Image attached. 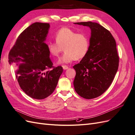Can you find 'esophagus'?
<instances>
[{
  "label": "esophagus",
  "mask_w": 135,
  "mask_h": 135,
  "mask_svg": "<svg viewBox=\"0 0 135 135\" xmlns=\"http://www.w3.org/2000/svg\"><path fill=\"white\" fill-rule=\"evenodd\" d=\"M63 69L64 70H67L68 69H69V67L68 66H66V65H64V66H62Z\"/></svg>",
  "instance_id": "obj_1"
}]
</instances>
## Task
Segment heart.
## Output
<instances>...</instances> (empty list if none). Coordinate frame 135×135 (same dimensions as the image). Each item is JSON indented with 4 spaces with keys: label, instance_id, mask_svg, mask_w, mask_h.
<instances>
[{
    "label": "heart",
    "instance_id": "heart-1",
    "mask_svg": "<svg viewBox=\"0 0 135 135\" xmlns=\"http://www.w3.org/2000/svg\"><path fill=\"white\" fill-rule=\"evenodd\" d=\"M56 42H49L47 44L48 52L57 57L63 51L64 55L57 61L58 64H67L74 60L84 58L88 54L90 41L88 35L68 27H62L55 35Z\"/></svg>",
    "mask_w": 135,
    "mask_h": 135
}]
</instances>
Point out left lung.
Listing matches in <instances>:
<instances>
[{"label":"left lung","mask_w":135,"mask_h":135,"mask_svg":"<svg viewBox=\"0 0 135 135\" xmlns=\"http://www.w3.org/2000/svg\"><path fill=\"white\" fill-rule=\"evenodd\" d=\"M75 24L91 28L88 54L75 65L74 86L76 92L86 99L100 96L111 85L119 66L115 40L110 32L100 24L88 22Z\"/></svg>","instance_id":"8db88e82"}]
</instances>
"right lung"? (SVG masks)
<instances>
[{
    "mask_svg": "<svg viewBox=\"0 0 135 135\" xmlns=\"http://www.w3.org/2000/svg\"><path fill=\"white\" fill-rule=\"evenodd\" d=\"M50 27L48 23L31 24L20 34L9 53L8 61L15 68L20 87L34 99L51 95L63 71L62 67L52 66L45 43Z\"/></svg>",
    "mask_w": 135,
    "mask_h": 135,
    "instance_id": "obj_1",
    "label": "right lung"
}]
</instances>
